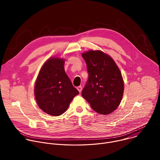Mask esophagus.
I'll use <instances>...</instances> for the list:
<instances>
[{"label":"esophagus","mask_w":160,"mask_h":160,"mask_svg":"<svg viewBox=\"0 0 160 160\" xmlns=\"http://www.w3.org/2000/svg\"><path fill=\"white\" fill-rule=\"evenodd\" d=\"M77 90H78V92H80V93H81V92H82V87H81V86H78V87H77Z\"/></svg>","instance_id":"1"}]
</instances>
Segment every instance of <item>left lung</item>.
Masks as SVG:
<instances>
[{
    "label": "left lung",
    "mask_w": 160,
    "mask_h": 160,
    "mask_svg": "<svg viewBox=\"0 0 160 160\" xmlns=\"http://www.w3.org/2000/svg\"><path fill=\"white\" fill-rule=\"evenodd\" d=\"M82 56L88 73L82 96L96 112L108 115L117 109L122 99L124 83L120 69L101 51L91 50Z\"/></svg>",
    "instance_id": "8db88e82"
}]
</instances>
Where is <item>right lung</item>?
Returning a JSON list of instances; mask_svg holds the SVG:
<instances>
[{
	"label": "right lung",
	"instance_id": "obj_1",
	"mask_svg": "<svg viewBox=\"0 0 160 160\" xmlns=\"http://www.w3.org/2000/svg\"><path fill=\"white\" fill-rule=\"evenodd\" d=\"M64 59L51 58L45 62L37 78L34 94L38 107L52 116H59L79 94L65 73Z\"/></svg>",
	"mask_w": 160,
	"mask_h": 160
}]
</instances>
